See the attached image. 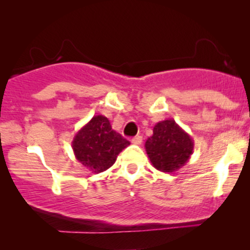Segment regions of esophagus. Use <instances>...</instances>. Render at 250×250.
<instances>
[{
  "mask_svg": "<svg viewBox=\"0 0 250 250\" xmlns=\"http://www.w3.org/2000/svg\"><path fill=\"white\" fill-rule=\"evenodd\" d=\"M131 143H134V145H141V143H142V136L137 135V136L133 137V139H131Z\"/></svg>",
  "mask_w": 250,
  "mask_h": 250,
  "instance_id": "obj_1",
  "label": "esophagus"
}]
</instances>
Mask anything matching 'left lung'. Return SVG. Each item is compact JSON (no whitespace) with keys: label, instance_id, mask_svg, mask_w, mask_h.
<instances>
[{"label":"left lung","instance_id":"1","mask_svg":"<svg viewBox=\"0 0 250 250\" xmlns=\"http://www.w3.org/2000/svg\"><path fill=\"white\" fill-rule=\"evenodd\" d=\"M151 165L163 173H174L186 165L194 150V140L174 120L154 125L153 135L146 141Z\"/></svg>","mask_w":250,"mask_h":250}]
</instances>
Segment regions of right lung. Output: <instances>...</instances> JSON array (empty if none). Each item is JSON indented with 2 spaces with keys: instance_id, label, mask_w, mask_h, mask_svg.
Segmentation results:
<instances>
[{
  "instance_id": "add662e5",
  "label": "right lung",
  "mask_w": 250,
  "mask_h": 250,
  "mask_svg": "<svg viewBox=\"0 0 250 250\" xmlns=\"http://www.w3.org/2000/svg\"><path fill=\"white\" fill-rule=\"evenodd\" d=\"M130 142L111 128L105 116L96 115L77 131L71 147L77 161L93 173H102L114 165Z\"/></svg>"
}]
</instances>
